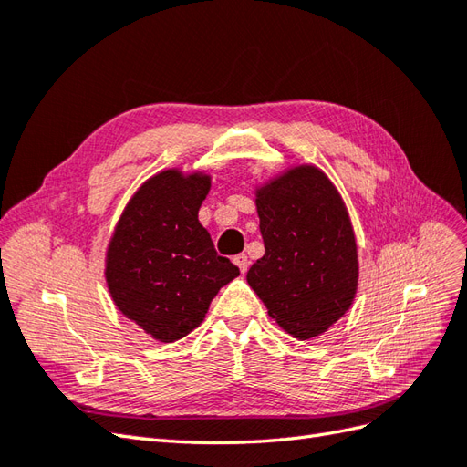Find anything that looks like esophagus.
Wrapping results in <instances>:
<instances>
[{
  "mask_svg": "<svg viewBox=\"0 0 467 467\" xmlns=\"http://www.w3.org/2000/svg\"><path fill=\"white\" fill-rule=\"evenodd\" d=\"M234 263L239 266V271H242V273H247V268H249V259H247V255H244V253H242V255H235V257H234Z\"/></svg>",
  "mask_w": 467,
  "mask_h": 467,
  "instance_id": "esophagus-1",
  "label": "esophagus"
}]
</instances>
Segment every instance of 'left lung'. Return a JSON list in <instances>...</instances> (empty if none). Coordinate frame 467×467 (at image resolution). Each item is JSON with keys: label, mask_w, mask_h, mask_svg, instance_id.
Masks as SVG:
<instances>
[{"label": "left lung", "mask_w": 467, "mask_h": 467, "mask_svg": "<svg viewBox=\"0 0 467 467\" xmlns=\"http://www.w3.org/2000/svg\"><path fill=\"white\" fill-rule=\"evenodd\" d=\"M265 255L249 286L282 329L312 338L343 317L355 300L358 255L341 194L321 169L294 167L257 189Z\"/></svg>", "instance_id": "left-lung-1"}]
</instances>
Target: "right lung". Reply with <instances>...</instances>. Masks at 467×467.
I'll list each match as a JSON object with an SVG mask.
<instances>
[{"instance_id":"obj_1","label":"right lung","mask_w":467,"mask_h":467,"mask_svg":"<svg viewBox=\"0 0 467 467\" xmlns=\"http://www.w3.org/2000/svg\"><path fill=\"white\" fill-rule=\"evenodd\" d=\"M204 173L167 169L126 204L107 251V285L120 312L161 343L202 323L212 298L239 268L220 257L199 222Z\"/></svg>"}]
</instances>
